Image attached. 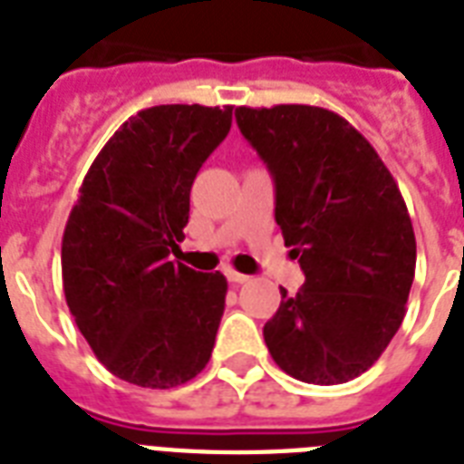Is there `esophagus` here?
Listing matches in <instances>:
<instances>
[{
  "label": "esophagus",
  "instance_id": "1",
  "mask_svg": "<svg viewBox=\"0 0 464 464\" xmlns=\"http://www.w3.org/2000/svg\"><path fill=\"white\" fill-rule=\"evenodd\" d=\"M226 279H228L231 284H246L250 276L240 275V272H236V269H226Z\"/></svg>",
  "mask_w": 464,
  "mask_h": 464
}]
</instances>
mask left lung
<instances>
[{"instance_id": "obj_1", "label": "left lung", "mask_w": 464, "mask_h": 464, "mask_svg": "<svg viewBox=\"0 0 464 464\" xmlns=\"http://www.w3.org/2000/svg\"><path fill=\"white\" fill-rule=\"evenodd\" d=\"M275 178V218L305 284L265 324L284 373L337 385L381 359L407 313L417 240L395 178L363 134L315 105L236 108Z\"/></svg>"}]
</instances>
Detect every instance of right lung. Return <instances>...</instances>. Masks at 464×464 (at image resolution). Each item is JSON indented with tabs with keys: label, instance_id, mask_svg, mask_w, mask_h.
I'll return each mask as SVG.
<instances>
[{
	"label": "right lung",
	"instance_id": "add662e5",
	"mask_svg": "<svg viewBox=\"0 0 464 464\" xmlns=\"http://www.w3.org/2000/svg\"><path fill=\"white\" fill-rule=\"evenodd\" d=\"M233 105H154L120 125L91 163L62 236L69 313L98 361L168 390L209 363L226 276L178 253L199 168L231 130Z\"/></svg>",
	"mask_w": 464,
	"mask_h": 464
}]
</instances>
